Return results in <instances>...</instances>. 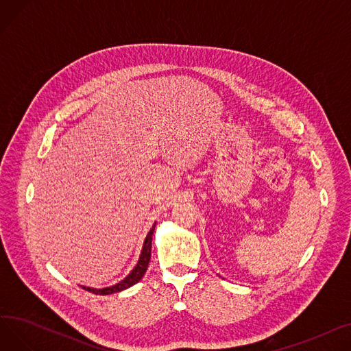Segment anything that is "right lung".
<instances>
[{
	"instance_id": "1",
	"label": "right lung",
	"mask_w": 351,
	"mask_h": 351,
	"mask_svg": "<svg viewBox=\"0 0 351 351\" xmlns=\"http://www.w3.org/2000/svg\"><path fill=\"white\" fill-rule=\"evenodd\" d=\"M155 226L156 223H154L152 229L149 230V233H147L145 242H143V247H142V252H141V256H139V261L136 263V266L132 269V271L129 273L126 278L123 280H121L119 283L114 285V286H109V287H104V289H94V287H86V286H82L84 290L86 291H90L94 294H112V293H118V291H122L128 287H131L134 285H136L142 278L143 274L146 273V269H147V265H149V261H151V249H152V234L155 232Z\"/></svg>"
}]
</instances>
